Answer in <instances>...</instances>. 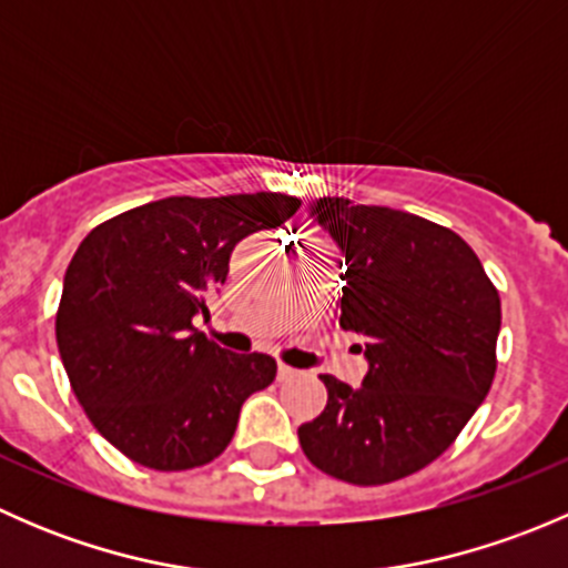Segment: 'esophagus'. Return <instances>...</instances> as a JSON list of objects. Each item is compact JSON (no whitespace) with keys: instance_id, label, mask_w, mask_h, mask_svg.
I'll use <instances>...</instances> for the list:
<instances>
[{"instance_id":"esophagus-1","label":"esophagus","mask_w":568,"mask_h":568,"mask_svg":"<svg viewBox=\"0 0 568 568\" xmlns=\"http://www.w3.org/2000/svg\"><path fill=\"white\" fill-rule=\"evenodd\" d=\"M294 376H300V371L291 368V365H283V363L277 365V379L280 382H288V379H294Z\"/></svg>"}]
</instances>
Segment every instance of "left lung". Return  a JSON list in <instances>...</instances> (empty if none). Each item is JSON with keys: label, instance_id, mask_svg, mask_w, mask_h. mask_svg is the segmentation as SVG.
I'll list each match as a JSON object with an SVG mask.
<instances>
[{"label": "left lung", "instance_id": "obj_1", "mask_svg": "<svg viewBox=\"0 0 568 568\" xmlns=\"http://www.w3.org/2000/svg\"><path fill=\"white\" fill-rule=\"evenodd\" d=\"M346 261L341 326L365 337L363 385L324 374V412L300 426L321 473L357 486L406 478L450 448L495 379L500 296L454 231L385 205H307Z\"/></svg>", "mask_w": 568, "mask_h": 568}]
</instances>
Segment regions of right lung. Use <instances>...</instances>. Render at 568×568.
Wrapping results in <instances>:
<instances>
[{
  "mask_svg": "<svg viewBox=\"0 0 568 568\" xmlns=\"http://www.w3.org/2000/svg\"><path fill=\"white\" fill-rule=\"evenodd\" d=\"M300 200L277 192L168 197L88 233L62 280L57 348L90 423L142 467L214 462L252 393L277 376L268 354H233L192 326L225 283L244 236L280 227Z\"/></svg>",
  "mask_w": 568,
  "mask_h": 568,
  "instance_id": "obj_1",
  "label": "right lung"
}]
</instances>
